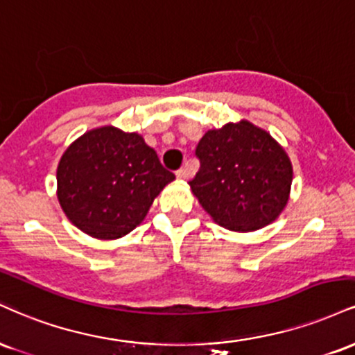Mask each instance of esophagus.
<instances>
[{
  "label": "esophagus",
  "instance_id": "obj_1",
  "mask_svg": "<svg viewBox=\"0 0 355 355\" xmlns=\"http://www.w3.org/2000/svg\"><path fill=\"white\" fill-rule=\"evenodd\" d=\"M176 176H178V179H181V181H186V179H189V173H187L186 168H181L176 173Z\"/></svg>",
  "mask_w": 355,
  "mask_h": 355
}]
</instances>
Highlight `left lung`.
Instances as JSON below:
<instances>
[{
	"label": "left lung",
	"instance_id": "obj_1",
	"mask_svg": "<svg viewBox=\"0 0 355 355\" xmlns=\"http://www.w3.org/2000/svg\"><path fill=\"white\" fill-rule=\"evenodd\" d=\"M201 168L191 191L219 226L252 232L274 223L289 202L294 171L286 149L251 121L204 132Z\"/></svg>",
	"mask_w": 355,
	"mask_h": 355
}]
</instances>
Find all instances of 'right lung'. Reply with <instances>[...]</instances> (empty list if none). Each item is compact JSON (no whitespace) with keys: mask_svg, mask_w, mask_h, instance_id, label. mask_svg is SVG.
Masks as SVG:
<instances>
[{"mask_svg":"<svg viewBox=\"0 0 355 355\" xmlns=\"http://www.w3.org/2000/svg\"><path fill=\"white\" fill-rule=\"evenodd\" d=\"M174 179L143 136L110 124L86 131L66 148L56 169V196L79 231L111 241L139 226Z\"/></svg>","mask_w":355,"mask_h":355,"instance_id":"right-lung-1","label":"right lung"}]
</instances>
